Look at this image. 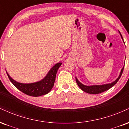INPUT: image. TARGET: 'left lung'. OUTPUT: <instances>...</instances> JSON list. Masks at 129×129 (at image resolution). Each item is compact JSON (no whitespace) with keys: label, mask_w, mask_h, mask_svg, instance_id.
<instances>
[{"label":"left lung","mask_w":129,"mask_h":129,"mask_svg":"<svg viewBox=\"0 0 129 129\" xmlns=\"http://www.w3.org/2000/svg\"><path fill=\"white\" fill-rule=\"evenodd\" d=\"M120 34H121V33H120ZM121 37L122 39L121 34ZM124 68V67L122 68L121 71L120 75H119L118 78L117 79L115 80V81H113V83H109V84H103V85H95V86H85V85H84V84H81V83H80L78 80H77V78H75V79H76V82L77 83V84H78V86H79L80 88L82 90H83L84 92H87V93H90V94H98V93H102V92H103L104 91H106V90H109V89L111 88L112 87H113V86H114L115 84L116 83L118 82V80H119V78H120L121 76L122 72H123Z\"/></svg>","instance_id":"1"}]
</instances>
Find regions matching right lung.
Listing matches in <instances>:
<instances>
[{
  "label": "right lung",
  "instance_id": "add662e5",
  "mask_svg": "<svg viewBox=\"0 0 129 129\" xmlns=\"http://www.w3.org/2000/svg\"><path fill=\"white\" fill-rule=\"evenodd\" d=\"M61 64V63H58L53 66L43 80L38 82L30 84H23L17 82L11 78L7 72V74L11 82L13 83L17 89L23 93L31 96H40L48 93L52 89L57 71Z\"/></svg>",
  "mask_w": 129,
  "mask_h": 129
}]
</instances>
